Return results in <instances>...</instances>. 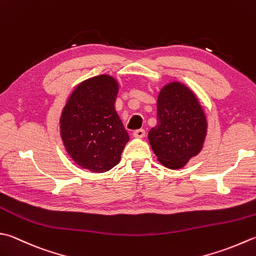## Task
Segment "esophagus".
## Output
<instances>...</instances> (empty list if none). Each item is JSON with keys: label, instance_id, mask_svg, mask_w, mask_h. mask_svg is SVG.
<instances>
[{"label": "esophagus", "instance_id": "1", "mask_svg": "<svg viewBox=\"0 0 256 256\" xmlns=\"http://www.w3.org/2000/svg\"><path fill=\"white\" fill-rule=\"evenodd\" d=\"M133 135H134V138H143L144 135H145V131H144L143 128H138V130H136V131L133 132Z\"/></svg>", "mask_w": 256, "mask_h": 256}]
</instances>
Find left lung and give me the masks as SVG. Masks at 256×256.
I'll use <instances>...</instances> for the list:
<instances>
[{"mask_svg":"<svg viewBox=\"0 0 256 256\" xmlns=\"http://www.w3.org/2000/svg\"><path fill=\"white\" fill-rule=\"evenodd\" d=\"M206 135V118L194 93L173 82L158 98V124L150 130L148 141L158 161L180 168L201 151Z\"/></svg>","mask_w":256,"mask_h":256,"instance_id":"obj_1","label":"left lung"}]
</instances>
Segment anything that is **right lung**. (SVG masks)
Here are the masks:
<instances>
[{
  "instance_id": "right-lung-1",
  "label": "right lung",
  "mask_w": 256,
  "mask_h": 256,
  "mask_svg": "<svg viewBox=\"0 0 256 256\" xmlns=\"http://www.w3.org/2000/svg\"><path fill=\"white\" fill-rule=\"evenodd\" d=\"M116 81L98 75L74 90L61 116V136L74 162L95 173L108 171L121 160L130 140L115 111Z\"/></svg>"
}]
</instances>
